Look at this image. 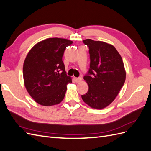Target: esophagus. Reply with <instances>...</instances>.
Here are the masks:
<instances>
[{
	"label": "esophagus",
	"mask_w": 151,
	"mask_h": 151,
	"mask_svg": "<svg viewBox=\"0 0 151 151\" xmlns=\"http://www.w3.org/2000/svg\"><path fill=\"white\" fill-rule=\"evenodd\" d=\"M82 81L81 77H77V78H75V81L76 83H80V82Z\"/></svg>",
	"instance_id": "esophagus-1"
}]
</instances>
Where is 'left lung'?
Returning a JSON list of instances; mask_svg holds the SVG:
<instances>
[{"instance_id": "1", "label": "left lung", "mask_w": 151, "mask_h": 151, "mask_svg": "<svg viewBox=\"0 0 151 151\" xmlns=\"http://www.w3.org/2000/svg\"><path fill=\"white\" fill-rule=\"evenodd\" d=\"M89 47L90 68L84 79L89 89L82 99L91 108L101 109L119 93L126 78L122 57L112 45L91 39L83 40Z\"/></svg>"}]
</instances>
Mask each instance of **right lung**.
Segmentation results:
<instances>
[{
  "label": "right lung",
  "instance_id": "1",
  "mask_svg": "<svg viewBox=\"0 0 151 151\" xmlns=\"http://www.w3.org/2000/svg\"><path fill=\"white\" fill-rule=\"evenodd\" d=\"M72 43L63 38H48L36 43L27 55L23 64L24 83L36 103L50 106L64 98L67 85L72 83V79L67 76L62 57Z\"/></svg>",
  "mask_w": 151,
  "mask_h": 151
}]
</instances>
